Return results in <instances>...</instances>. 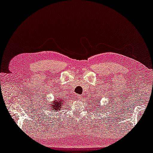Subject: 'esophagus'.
I'll list each match as a JSON object with an SVG mask.
<instances>
[{"mask_svg": "<svg viewBox=\"0 0 153 153\" xmlns=\"http://www.w3.org/2000/svg\"><path fill=\"white\" fill-rule=\"evenodd\" d=\"M75 98H76V99H77V100H80L81 98V95H75Z\"/></svg>", "mask_w": 153, "mask_h": 153, "instance_id": "esophagus-1", "label": "esophagus"}]
</instances>
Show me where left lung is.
<instances>
[{
    "instance_id": "left-lung-1",
    "label": "left lung",
    "mask_w": 153,
    "mask_h": 153,
    "mask_svg": "<svg viewBox=\"0 0 153 153\" xmlns=\"http://www.w3.org/2000/svg\"><path fill=\"white\" fill-rule=\"evenodd\" d=\"M98 101H99V100H98Z\"/></svg>"
}]
</instances>
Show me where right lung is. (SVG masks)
Returning a JSON list of instances; mask_svg holds the SVG:
<instances>
[{
	"mask_svg": "<svg viewBox=\"0 0 153 153\" xmlns=\"http://www.w3.org/2000/svg\"><path fill=\"white\" fill-rule=\"evenodd\" d=\"M63 102L64 100L62 98H58V99L55 100V101L52 102L51 103L45 104V106L46 109H48L51 112L56 113L61 110L62 106L63 105Z\"/></svg>",
	"mask_w": 153,
	"mask_h": 153,
	"instance_id": "right-lung-1",
	"label": "right lung"
}]
</instances>
